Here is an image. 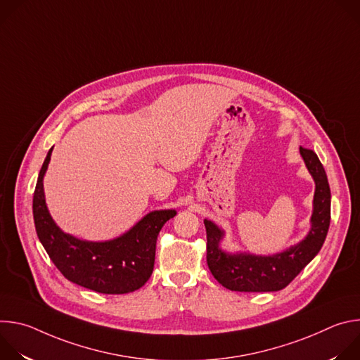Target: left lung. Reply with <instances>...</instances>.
<instances>
[{
	"label": "left lung",
	"instance_id": "obj_1",
	"mask_svg": "<svg viewBox=\"0 0 360 360\" xmlns=\"http://www.w3.org/2000/svg\"><path fill=\"white\" fill-rule=\"evenodd\" d=\"M299 152L315 182L311 226L303 239L271 255L228 252L222 248L226 232L214 221L203 219L208 239L207 262L214 278L226 289L236 292L281 290L319 253L330 224V188L316 153L302 146Z\"/></svg>",
	"mask_w": 360,
	"mask_h": 360
}]
</instances>
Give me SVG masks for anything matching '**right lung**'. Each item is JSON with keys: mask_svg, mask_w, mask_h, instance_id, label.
Masks as SVG:
<instances>
[{"mask_svg": "<svg viewBox=\"0 0 360 360\" xmlns=\"http://www.w3.org/2000/svg\"><path fill=\"white\" fill-rule=\"evenodd\" d=\"M53 149L41 167L32 199L35 231L51 261L68 281L99 293L122 295L139 289L152 275L158 233L176 211H150L127 232L107 240L67 233L51 217L45 200L44 176Z\"/></svg>", "mask_w": 360, "mask_h": 360, "instance_id": "add662e5", "label": "right lung"}]
</instances>
